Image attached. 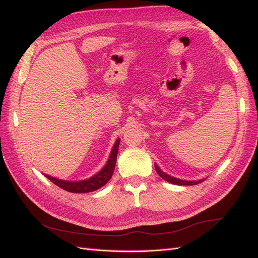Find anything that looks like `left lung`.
<instances>
[{
  "label": "left lung",
  "instance_id": "8db88e82",
  "mask_svg": "<svg viewBox=\"0 0 258 258\" xmlns=\"http://www.w3.org/2000/svg\"><path fill=\"white\" fill-rule=\"evenodd\" d=\"M155 169L157 174L160 175V176L163 178L167 180V182L172 183V184H176V185H195V184H199L200 182H202V180H199V182H193V180H190V182H188V180H182V179H177V178H174L172 176H169V175L165 174L164 172H162L160 167H158L157 165H155Z\"/></svg>",
  "mask_w": 258,
  "mask_h": 258
}]
</instances>
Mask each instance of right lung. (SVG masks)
<instances>
[{
	"mask_svg": "<svg viewBox=\"0 0 258 258\" xmlns=\"http://www.w3.org/2000/svg\"><path fill=\"white\" fill-rule=\"evenodd\" d=\"M118 145H119V140L115 142L111 156H109L106 165L104 166V168L100 173H97L96 175H94V176L89 179L81 180V182H67V180L51 177L48 176V175H45V176L50 179L52 183L57 185L58 187H61L68 191H71V193H89V191L96 190L98 188H101L102 186L105 185L112 177V175L114 173L115 164H116Z\"/></svg>",
	"mask_w": 258,
	"mask_h": 258,
	"instance_id": "obj_1",
	"label": "right lung"
}]
</instances>
